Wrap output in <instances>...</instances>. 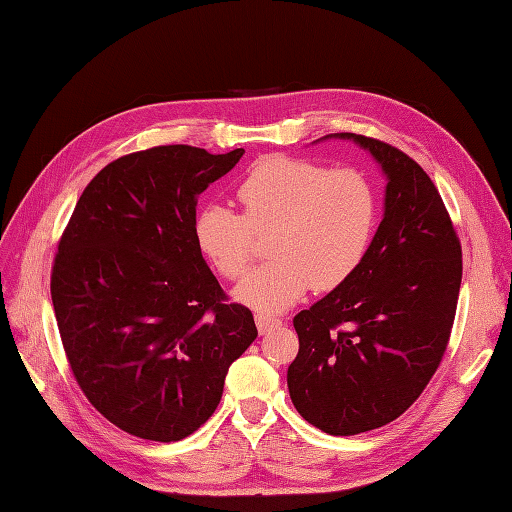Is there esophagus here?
<instances>
[{
    "instance_id": "obj_1",
    "label": "esophagus",
    "mask_w": 512,
    "mask_h": 512,
    "mask_svg": "<svg viewBox=\"0 0 512 512\" xmlns=\"http://www.w3.org/2000/svg\"><path fill=\"white\" fill-rule=\"evenodd\" d=\"M280 324H282L280 318H271V316H267V314H256V327H258L260 335L271 331V329H275V327H280Z\"/></svg>"
}]
</instances>
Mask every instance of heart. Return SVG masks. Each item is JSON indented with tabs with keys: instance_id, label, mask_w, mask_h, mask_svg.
I'll list each match as a JSON object with an SVG mask.
<instances>
[{
	"instance_id": "b5f03b06",
	"label": "heart",
	"mask_w": 512,
	"mask_h": 512,
	"mask_svg": "<svg viewBox=\"0 0 512 512\" xmlns=\"http://www.w3.org/2000/svg\"><path fill=\"white\" fill-rule=\"evenodd\" d=\"M241 215L207 205L196 215L200 252L228 280L254 258V235L265 237L271 262L237 286L235 299L277 314L309 288L333 290L361 267L378 224V196L356 168H324L275 156L258 162L237 185Z\"/></svg>"
}]
</instances>
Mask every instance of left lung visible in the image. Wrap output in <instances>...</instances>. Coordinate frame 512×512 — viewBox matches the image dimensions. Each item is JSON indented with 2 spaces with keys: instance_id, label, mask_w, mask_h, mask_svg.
<instances>
[{
  "instance_id": "obj_1",
  "label": "left lung",
  "mask_w": 512,
  "mask_h": 512,
  "mask_svg": "<svg viewBox=\"0 0 512 512\" xmlns=\"http://www.w3.org/2000/svg\"><path fill=\"white\" fill-rule=\"evenodd\" d=\"M371 153L386 179L382 222L361 267L294 316L299 354L288 391L329 436L378 429L423 393L451 337L461 245L425 170L376 138L339 132Z\"/></svg>"
}]
</instances>
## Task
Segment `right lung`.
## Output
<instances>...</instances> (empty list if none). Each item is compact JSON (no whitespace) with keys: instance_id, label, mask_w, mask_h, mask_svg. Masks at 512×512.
<instances>
[{"instance_id":"1","label":"right lung","mask_w":512,"mask_h":512,"mask_svg":"<svg viewBox=\"0 0 512 512\" xmlns=\"http://www.w3.org/2000/svg\"><path fill=\"white\" fill-rule=\"evenodd\" d=\"M166 145L91 179L59 241L51 299L72 374L136 438H188L218 408L228 367L258 331L196 243V203L241 160Z\"/></svg>"}]
</instances>
